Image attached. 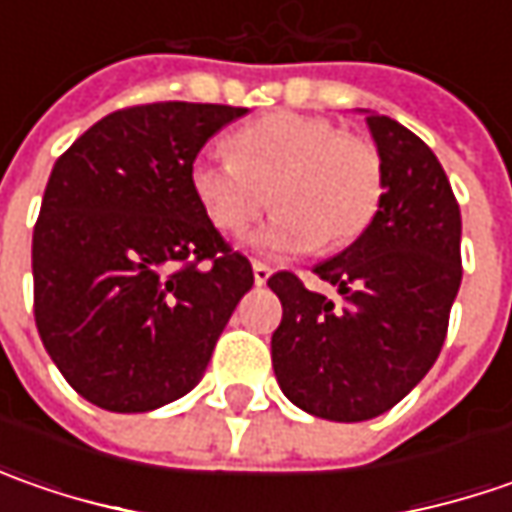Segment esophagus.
Returning a JSON list of instances; mask_svg holds the SVG:
<instances>
[{"mask_svg": "<svg viewBox=\"0 0 512 512\" xmlns=\"http://www.w3.org/2000/svg\"><path fill=\"white\" fill-rule=\"evenodd\" d=\"M270 273H273V270H270L265 262H253V282H256V285H265L267 279H270Z\"/></svg>", "mask_w": 512, "mask_h": 512, "instance_id": "1", "label": "esophagus"}]
</instances>
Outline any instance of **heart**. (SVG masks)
Masks as SVG:
<instances>
[{
  "mask_svg": "<svg viewBox=\"0 0 512 512\" xmlns=\"http://www.w3.org/2000/svg\"><path fill=\"white\" fill-rule=\"evenodd\" d=\"M227 148L225 156L193 159L190 190L222 233H242L273 199L279 207L253 236L262 253L342 250L382 207L379 148L325 116L276 110L242 125Z\"/></svg>",
  "mask_w": 512,
  "mask_h": 512,
  "instance_id": "1",
  "label": "heart"
}]
</instances>
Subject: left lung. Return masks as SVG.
<instances>
[{
    "label": "left lung",
    "mask_w": 512,
    "mask_h": 512,
    "mask_svg": "<svg viewBox=\"0 0 512 512\" xmlns=\"http://www.w3.org/2000/svg\"><path fill=\"white\" fill-rule=\"evenodd\" d=\"M367 125L384 162L382 207L353 245L316 265L342 302L290 270L267 279L282 302L276 382L330 422L382 416L422 382L462 285V213L436 153L390 116L367 113Z\"/></svg>",
    "instance_id": "8db88e82"
}]
</instances>
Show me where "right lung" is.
Segmentation results:
<instances>
[{
	"label": "right lung",
	"instance_id": "right-lung-1",
	"mask_svg": "<svg viewBox=\"0 0 512 512\" xmlns=\"http://www.w3.org/2000/svg\"><path fill=\"white\" fill-rule=\"evenodd\" d=\"M245 108L108 113L50 170L33 227V319L90 404L145 413L190 393L253 267L202 213L190 165Z\"/></svg>",
	"mask_w": 512,
	"mask_h": 512
}]
</instances>
